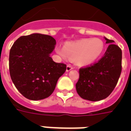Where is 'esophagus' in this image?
I'll return each mask as SVG.
<instances>
[{
  "instance_id": "1",
  "label": "esophagus",
  "mask_w": 131,
  "mask_h": 131,
  "mask_svg": "<svg viewBox=\"0 0 131 131\" xmlns=\"http://www.w3.org/2000/svg\"><path fill=\"white\" fill-rule=\"evenodd\" d=\"M71 69H73V66L71 64H68L67 67V71H69Z\"/></svg>"
}]
</instances>
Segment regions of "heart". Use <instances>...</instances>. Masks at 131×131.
Returning <instances> with one entry per match:
<instances>
[{"mask_svg": "<svg viewBox=\"0 0 131 131\" xmlns=\"http://www.w3.org/2000/svg\"><path fill=\"white\" fill-rule=\"evenodd\" d=\"M103 41L100 39H82L58 47L57 51L63 58L75 59L77 63L87 65L93 63L103 52Z\"/></svg>", "mask_w": 131, "mask_h": 131, "instance_id": "b5f03b06", "label": "heart"}]
</instances>
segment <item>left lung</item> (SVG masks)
<instances>
[{"label": "left lung", "mask_w": 131, "mask_h": 131, "mask_svg": "<svg viewBox=\"0 0 131 131\" xmlns=\"http://www.w3.org/2000/svg\"><path fill=\"white\" fill-rule=\"evenodd\" d=\"M105 39L110 45L103 56L97 62L79 70L76 90L84 99L98 101L109 96L122 72V49L113 43V40Z\"/></svg>", "instance_id": "8db88e82"}]
</instances>
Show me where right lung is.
Masks as SVG:
<instances>
[{
    "label": "right lung",
    "mask_w": 131,
    "mask_h": 131,
    "mask_svg": "<svg viewBox=\"0 0 131 131\" xmlns=\"http://www.w3.org/2000/svg\"><path fill=\"white\" fill-rule=\"evenodd\" d=\"M56 40L46 35L21 36L9 52V73L18 91L28 99H44L51 95L58 80L67 69L64 63L53 61L49 54Z\"/></svg>",
    "instance_id": "add662e5"
}]
</instances>
